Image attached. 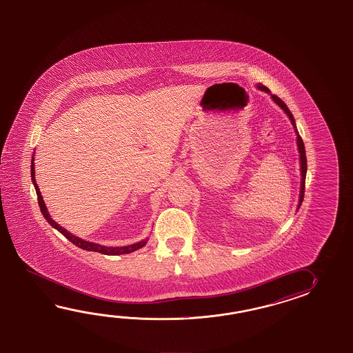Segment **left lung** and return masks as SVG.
Masks as SVG:
<instances>
[{"instance_id":"1","label":"left lung","mask_w":353,"mask_h":353,"mask_svg":"<svg viewBox=\"0 0 353 353\" xmlns=\"http://www.w3.org/2000/svg\"><path fill=\"white\" fill-rule=\"evenodd\" d=\"M257 88L259 90H265L266 93H270V90L268 88V87H265V85H261V84H257ZM271 97L272 99L275 101V103L276 105H280L283 110H284V112L289 116V119L292 121V123H293L294 128H295V131H296V128H295V121H294L293 114L292 112L289 111V108H288V105L278 97V96H275V94H271ZM298 132V131H296ZM296 140H298V149H299L300 154V168H301V188H300V198H299V205H298V208H300V205H301V202H303V199H304V190H305V176H307V157H305V149H304V143H303V140H301V137H300L299 134H296Z\"/></svg>"}]
</instances>
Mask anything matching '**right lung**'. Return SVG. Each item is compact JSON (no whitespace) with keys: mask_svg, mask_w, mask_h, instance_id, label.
I'll return each instance as SVG.
<instances>
[{"mask_svg":"<svg viewBox=\"0 0 353 353\" xmlns=\"http://www.w3.org/2000/svg\"><path fill=\"white\" fill-rule=\"evenodd\" d=\"M31 180H32L34 187H35V190H37L39 207H40V210H41L43 216H44L46 221L49 222V225H52L54 228H57L63 236L67 237L68 240L70 241L72 243H74L75 246L83 248V250H85V251H94V252H99V254H103V255H123V254L134 252L136 250L143 248V246L146 245L148 240L140 241V242H137V243L130 245V246H123V248H105V246H101V245H98V243H93V242L82 240V239H79V237H75L72 233L68 232L67 230H64L63 227H60L57 222H54L53 219L49 216V213H48V210H46V203L43 201V196H41V193H40V190H39L38 184H37V181H35L34 158L31 159Z\"/></svg>","mask_w":353,"mask_h":353,"instance_id":"1","label":"right lung"}]
</instances>
